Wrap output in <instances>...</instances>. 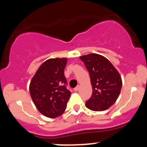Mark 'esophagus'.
Instances as JSON below:
<instances>
[{
  "mask_svg": "<svg viewBox=\"0 0 147 147\" xmlns=\"http://www.w3.org/2000/svg\"><path fill=\"white\" fill-rule=\"evenodd\" d=\"M79 89H80V86H79V85H78V86H77L75 88H74V90L78 91Z\"/></svg>",
  "mask_w": 147,
  "mask_h": 147,
  "instance_id": "34e87169",
  "label": "esophagus"
}]
</instances>
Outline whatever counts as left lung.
Segmentation results:
<instances>
[{"label": "left lung", "instance_id": "obj_1", "mask_svg": "<svg viewBox=\"0 0 147 147\" xmlns=\"http://www.w3.org/2000/svg\"><path fill=\"white\" fill-rule=\"evenodd\" d=\"M90 74L92 94L86 102L89 109L101 111L108 109L118 99L122 88L120 74L109 59L91 53L80 57Z\"/></svg>", "mask_w": 147, "mask_h": 147}]
</instances>
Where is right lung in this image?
<instances>
[{
	"mask_svg": "<svg viewBox=\"0 0 147 147\" xmlns=\"http://www.w3.org/2000/svg\"><path fill=\"white\" fill-rule=\"evenodd\" d=\"M67 58L44 61L31 80L29 92L37 109L46 117L61 116L67 108L71 92L67 89L64 74Z\"/></svg>",
	"mask_w": 147,
	"mask_h": 147,
	"instance_id": "right-lung-1",
	"label": "right lung"
}]
</instances>
